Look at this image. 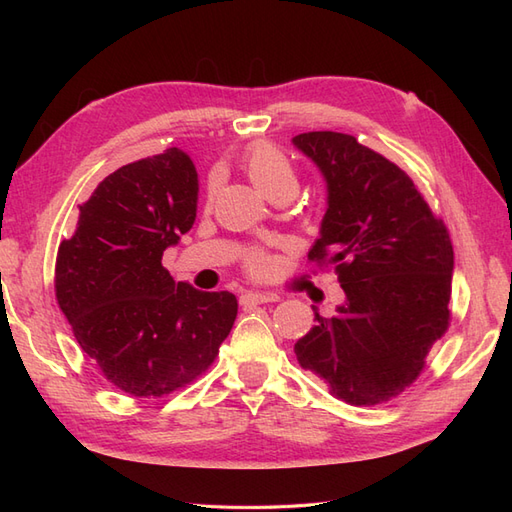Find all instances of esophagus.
I'll list each match as a JSON object with an SVG mask.
<instances>
[{
  "instance_id": "esophagus-1",
  "label": "esophagus",
  "mask_w": 512,
  "mask_h": 512,
  "mask_svg": "<svg viewBox=\"0 0 512 512\" xmlns=\"http://www.w3.org/2000/svg\"><path fill=\"white\" fill-rule=\"evenodd\" d=\"M277 301L275 294L267 292H243L241 294V305H262V303H273Z\"/></svg>"
}]
</instances>
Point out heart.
<instances>
[{
    "label": "heart",
    "mask_w": 512,
    "mask_h": 512,
    "mask_svg": "<svg viewBox=\"0 0 512 512\" xmlns=\"http://www.w3.org/2000/svg\"><path fill=\"white\" fill-rule=\"evenodd\" d=\"M243 168L256 188L269 196H292L299 188V177L294 164L286 153L273 143H254L243 156ZM213 194V183L209 185V196ZM245 267L252 273H265L269 258L262 250H250L245 256Z\"/></svg>",
    "instance_id": "heart-1"
}]
</instances>
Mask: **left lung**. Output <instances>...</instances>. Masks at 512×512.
<instances>
[{
	"label": "left lung",
	"mask_w": 512,
	"mask_h": 512,
	"mask_svg": "<svg viewBox=\"0 0 512 512\" xmlns=\"http://www.w3.org/2000/svg\"><path fill=\"white\" fill-rule=\"evenodd\" d=\"M327 179L329 209L307 258L333 267L346 292L337 314L294 344L299 365L350 406H378L421 376L451 324L453 243L414 181L342 132L292 138Z\"/></svg>",
	"instance_id": "1"
}]
</instances>
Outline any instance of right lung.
Here are the masks:
<instances>
[{"label": "right lung", "instance_id": "right-lung-1", "mask_svg": "<svg viewBox=\"0 0 512 512\" xmlns=\"http://www.w3.org/2000/svg\"><path fill=\"white\" fill-rule=\"evenodd\" d=\"M198 175L170 147L100 181L59 243L55 299L102 376L130 397H164L213 365L237 318L232 292H200L162 265L196 220Z\"/></svg>", "mask_w": 512, "mask_h": 512}]
</instances>
